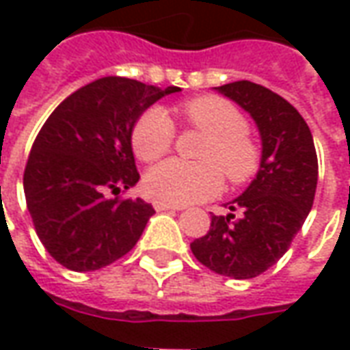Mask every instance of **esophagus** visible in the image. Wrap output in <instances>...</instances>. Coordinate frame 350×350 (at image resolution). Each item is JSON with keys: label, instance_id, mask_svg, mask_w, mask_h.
<instances>
[{"label": "esophagus", "instance_id": "obj_1", "mask_svg": "<svg viewBox=\"0 0 350 350\" xmlns=\"http://www.w3.org/2000/svg\"><path fill=\"white\" fill-rule=\"evenodd\" d=\"M153 208L157 210V212H163V210H182V206H176V204H167V202H159V200H155V202H153Z\"/></svg>", "mask_w": 350, "mask_h": 350}]
</instances>
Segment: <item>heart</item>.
<instances>
[{
  "label": "heart",
  "instance_id": "obj_1",
  "mask_svg": "<svg viewBox=\"0 0 350 350\" xmlns=\"http://www.w3.org/2000/svg\"><path fill=\"white\" fill-rule=\"evenodd\" d=\"M185 123L206 134L199 150L200 163L170 159L146 176V193L167 204H189L214 197L224 174L241 185L260 170L261 148L248 134V121L237 107L219 96H200L182 104ZM176 126L165 107L146 109L133 129L136 157L153 163L172 150Z\"/></svg>",
  "mask_w": 350,
  "mask_h": 350
}]
</instances>
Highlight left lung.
<instances>
[{"mask_svg": "<svg viewBox=\"0 0 350 350\" xmlns=\"http://www.w3.org/2000/svg\"><path fill=\"white\" fill-rule=\"evenodd\" d=\"M217 90L254 117L263 153L256 180L229 204L231 214L212 216L208 233L193 241L191 252L217 275L254 278L284 256L309 216L319 159L305 119L277 92L252 81L227 83Z\"/></svg>", "mask_w": 350, "mask_h": 350, "instance_id": "8db88e82", "label": "left lung"}]
</instances>
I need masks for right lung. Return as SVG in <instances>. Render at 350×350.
<instances>
[{
	"label": "right lung",
	"mask_w": 350,
	"mask_h": 350,
	"mask_svg": "<svg viewBox=\"0 0 350 350\" xmlns=\"http://www.w3.org/2000/svg\"><path fill=\"white\" fill-rule=\"evenodd\" d=\"M180 87L102 77L49 116L24 168L26 206L45 250L72 271H96L133 250L155 210L142 199H107L140 180L134 123Z\"/></svg>",
	"instance_id": "add662e5"
}]
</instances>
